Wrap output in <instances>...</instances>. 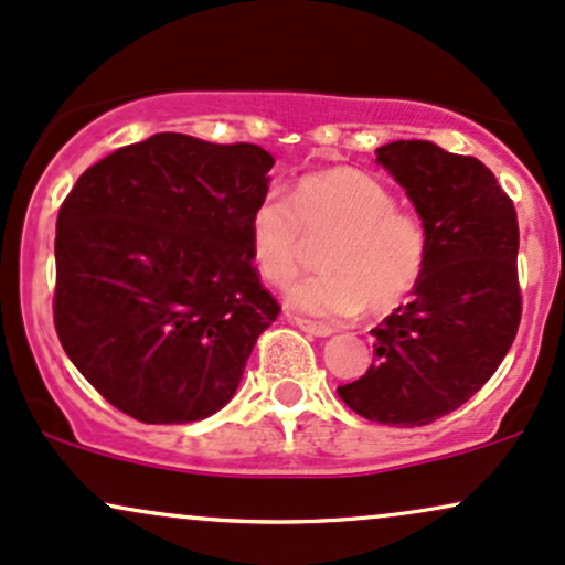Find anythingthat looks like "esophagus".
Returning a JSON list of instances; mask_svg holds the SVG:
<instances>
[{
    "label": "esophagus",
    "mask_w": 565,
    "mask_h": 565,
    "mask_svg": "<svg viewBox=\"0 0 565 565\" xmlns=\"http://www.w3.org/2000/svg\"><path fill=\"white\" fill-rule=\"evenodd\" d=\"M291 323L295 326H300L302 331H308V334H312V337H329L331 331V326H326V323H318V321H308V318H291Z\"/></svg>",
    "instance_id": "34e87169"
}]
</instances>
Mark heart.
Masks as SVG:
<instances>
[{"label":"heart","instance_id":"obj_1","mask_svg":"<svg viewBox=\"0 0 565 565\" xmlns=\"http://www.w3.org/2000/svg\"><path fill=\"white\" fill-rule=\"evenodd\" d=\"M249 255L263 281L284 287L308 260V244L323 242L326 274L289 289L295 310L344 318L363 310L390 312L418 287L429 239L416 215L397 210L394 194L369 173L302 175L291 202L276 189L257 196L247 217Z\"/></svg>","mask_w":565,"mask_h":565}]
</instances>
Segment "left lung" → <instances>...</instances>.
<instances>
[{
	"instance_id": "8db88e82",
	"label": "left lung",
	"mask_w": 565,
	"mask_h": 565,
	"mask_svg": "<svg viewBox=\"0 0 565 565\" xmlns=\"http://www.w3.org/2000/svg\"><path fill=\"white\" fill-rule=\"evenodd\" d=\"M424 221L429 255L413 300L376 329L371 369L337 386L358 416L426 426L458 411L498 371L521 323L519 217L494 173L431 141L376 149Z\"/></svg>"
}]
</instances>
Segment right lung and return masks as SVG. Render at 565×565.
Here are the masks:
<instances>
[{
    "instance_id": "right-lung-1",
    "label": "right lung",
    "mask_w": 565,
    "mask_h": 565,
    "mask_svg": "<svg viewBox=\"0 0 565 565\" xmlns=\"http://www.w3.org/2000/svg\"><path fill=\"white\" fill-rule=\"evenodd\" d=\"M274 158L154 134L78 175L57 215L54 329L88 384L141 424H189L234 397L281 305L247 217Z\"/></svg>"
}]
</instances>
